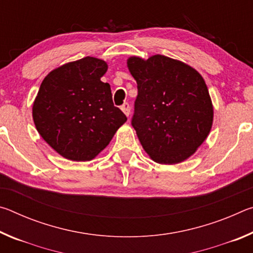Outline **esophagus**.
<instances>
[{
	"label": "esophagus",
	"mask_w": 253,
	"mask_h": 253,
	"mask_svg": "<svg viewBox=\"0 0 253 253\" xmlns=\"http://www.w3.org/2000/svg\"><path fill=\"white\" fill-rule=\"evenodd\" d=\"M121 109L124 111V114H125L127 117L129 116V114H130V107H129V104H128V102H125V104H124V105L121 107Z\"/></svg>",
	"instance_id": "esophagus-1"
}]
</instances>
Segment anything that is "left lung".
<instances>
[{"label": "left lung", "instance_id": "left-lung-1", "mask_svg": "<svg viewBox=\"0 0 253 253\" xmlns=\"http://www.w3.org/2000/svg\"><path fill=\"white\" fill-rule=\"evenodd\" d=\"M127 67L138 89L131 126L145 152L160 164L185 161L212 128L213 106L202 76L161 54L130 57Z\"/></svg>", "mask_w": 253, "mask_h": 253}]
</instances>
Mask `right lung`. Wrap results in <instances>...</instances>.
Masks as SVG:
<instances>
[{
	"instance_id": "obj_1",
	"label": "right lung",
	"mask_w": 253,
	"mask_h": 253,
	"mask_svg": "<svg viewBox=\"0 0 253 253\" xmlns=\"http://www.w3.org/2000/svg\"><path fill=\"white\" fill-rule=\"evenodd\" d=\"M108 66L85 57L66 63L42 81L33 102L37 130L67 160L91 161L127 121L114 106L110 84L100 78Z\"/></svg>"
}]
</instances>
